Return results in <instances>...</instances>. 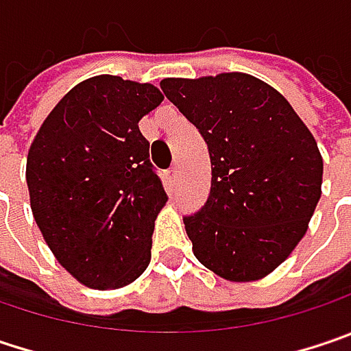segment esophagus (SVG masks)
<instances>
[{
    "mask_svg": "<svg viewBox=\"0 0 351 351\" xmlns=\"http://www.w3.org/2000/svg\"><path fill=\"white\" fill-rule=\"evenodd\" d=\"M165 182H167V186H176V182H178V167H171L169 171H165Z\"/></svg>",
    "mask_w": 351,
    "mask_h": 351,
    "instance_id": "esophagus-1",
    "label": "esophagus"
}]
</instances>
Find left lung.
I'll return each mask as SVG.
<instances>
[{"label": "left lung", "mask_w": 351, "mask_h": 351, "mask_svg": "<svg viewBox=\"0 0 351 351\" xmlns=\"http://www.w3.org/2000/svg\"><path fill=\"white\" fill-rule=\"evenodd\" d=\"M160 88L210 152L208 202L184 217L193 256L223 280H262L304 238L319 202L312 132L278 89L247 73L165 77Z\"/></svg>", "instance_id": "left-lung-1"}]
</instances>
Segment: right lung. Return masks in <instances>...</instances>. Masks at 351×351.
<instances>
[{
    "mask_svg": "<svg viewBox=\"0 0 351 351\" xmlns=\"http://www.w3.org/2000/svg\"><path fill=\"white\" fill-rule=\"evenodd\" d=\"M162 101L152 84L95 75L63 95L32 141L25 180L36 223L88 288H123L149 265L167 195L138 123Z\"/></svg>",
    "mask_w": 351,
    "mask_h": 351,
    "instance_id": "right-lung-1",
    "label": "right lung"
}]
</instances>
